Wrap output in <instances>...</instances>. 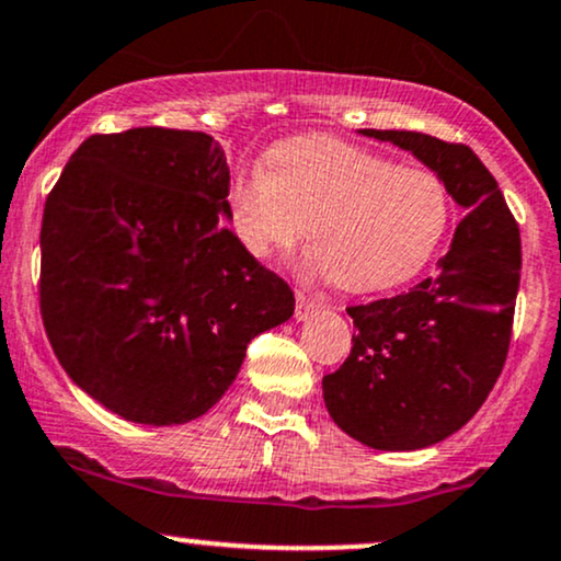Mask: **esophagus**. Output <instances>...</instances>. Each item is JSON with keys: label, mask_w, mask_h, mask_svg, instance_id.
<instances>
[{"label": "esophagus", "mask_w": 561, "mask_h": 561, "mask_svg": "<svg viewBox=\"0 0 561 561\" xmlns=\"http://www.w3.org/2000/svg\"><path fill=\"white\" fill-rule=\"evenodd\" d=\"M319 308H321V300L313 298V295H308V293L295 295V319H298V321L308 319V316H313Z\"/></svg>", "instance_id": "obj_1"}]
</instances>
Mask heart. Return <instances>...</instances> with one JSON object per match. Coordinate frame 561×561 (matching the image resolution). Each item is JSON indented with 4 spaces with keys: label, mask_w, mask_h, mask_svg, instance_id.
Listing matches in <instances>:
<instances>
[{
    "label": "heart",
    "mask_w": 561,
    "mask_h": 561,
    "mask_svg": "<svg viewBox=\"0 0 561 561\" xmlns=\"http://www.w3.org/2000/svg\"><path fill=\"white\" fill-rule=\"evenodd\" d=\"M265 167H245L227 187L234 238L255 259L289 251L302 234L310 274L350 293L413 279L449 227V193L434 172L397 167L329 138L276 146Z\"/></svg>",
    "instance_id": "1"
}]
</instances>
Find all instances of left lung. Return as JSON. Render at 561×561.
<instances>
[{"instance_id":"obj_1","label":"left lung","mask_w":561,"mask_h":561,"mask_svg":"<svg viewBox=\"0 0 561 561\" xmlns=\"http://www.w3.org/2000/svg\"><path fill=\"white\" fill-rule=\"evenodd\" d=\"M360 133L421 159L468 211L434 276L347 308L353 350L321 383L347 436L383 451L423 449L460 431L502 374L523 263L519 227L473 148L426 133Z\"/></svg>"}]
</instances>
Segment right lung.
Returning a JSON list of instances; mask_svg holds the SVG:
<instances>
[{"label": "right lung", "mask_w": 561, "mask_h": 561, "mask_svg": "<svg viewBox=\"0 0 561 561\" xmlns=\"http://www.w3.org/2000/svg\"><path fill=\"white\" fill-rule=\"evenodd\" d=\"M229 167L211 135L133 127L85 138L42 221V319L72 381L144 426L201 417L253 336L295 295L225 225Z\"/></svg>", "instance_id": "right-lung-1"}]
</instances>
